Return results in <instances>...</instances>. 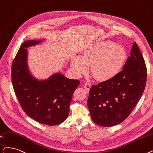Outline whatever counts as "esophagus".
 <instances>
[{
  "mask_svg": "<svg viewBox=\"0 0 153 153\" xmlns=\"http://www.w3.org/2000/svg\"><path fill=\"white\" fill-rule=\"evenodd\" d=\"M84 89H85V91L88 92L91 88V84L88 82H86L84 85Z\"/></svg>",
  "mask_w": 153,
  "mask_h": 153,
  "instance_id": "34e87169",
  "label": "esophagus"
}]
</instances>
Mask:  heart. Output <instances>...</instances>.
Listing matches in <instances>:
<instances>
[{
	"mask_svg": "<svg viewBox=\"0 0 153 153\" xmlns=\"http://www.w3.org/2000/svg\"><path fill=\"white\" fill-rule=\"evenodd\" d=\"M127 59V53L121 45L111 41H99L86 48L82 57L71 61V68L77 76L88 72L89 65L92 75L100 81H109L121 72Z\"/></svg>",
	"mask_w": 153,
	"mask_h": 153,
	"instance_id": "b5f03b06",
	"label": "heart"
}]
</instances>
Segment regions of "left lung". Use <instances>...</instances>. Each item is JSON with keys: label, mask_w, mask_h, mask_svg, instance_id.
Returning a JSON list of instances; mask_svg holds the SVG:
<instances>
[{"label": "left lung", "mask_w": 153, "mask_h": 153, "mask_svg": "<svg viewBox=\"0 0 153 153\" xmlns=\"http://www.w3.org/2000/svg\"><path fill=\"white\" fill-rule=\"evenodd\" d=\"M146 79V65L134 42L123 71L91 88L88 106L92 120L104 127L123 122L141 97Z\"/></svg>", "instance_id": "obj_1"}]
</instances>
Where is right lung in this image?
<instances>
[{
    "instance_id": "add662e5",
    "label": "right lung",
    "mask_w": 153,
    "mask_h": 153,
    "mask_svg": "<svg viewBox=\"0 0 153 153\" xmlns=\"http://www.w3.org/2000/svg\"><path fill=\"white\" fill-rule=\"evenodd\" d=\"M42 41L24 42L12 65V82L20 105L34 120L48 126L63 123L69 113L73 92L80 81L65 77L61 73L39 81L33 77L27 64V49Z\"/></svg>"
}]
</instances>
